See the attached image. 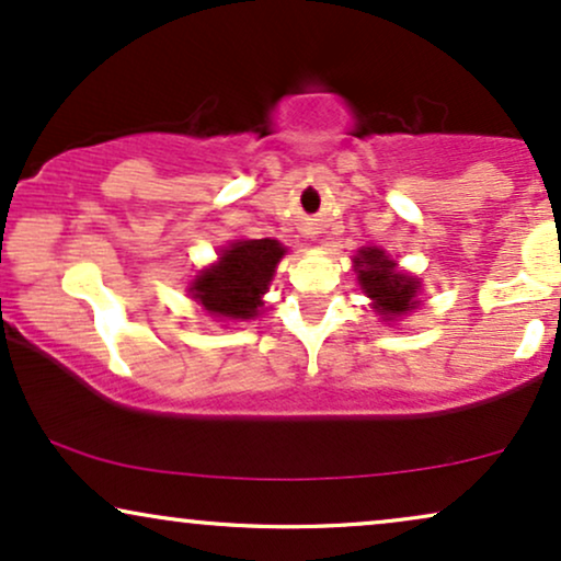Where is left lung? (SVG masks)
<instances>
[{
    "label": "left lung",
    "mask_w": 561,
    "mask_h": 561,
    "mask_svg": "<svg viewBox=\"0 0 561 561\" xmlns=\"http://www.w3.org/2000/svg\"><path fill=\"white\" fill-rule=\"evenodd\" d=\"M354 266H357L359 285H363L367 297H373L380 316H403L416 305V287H420V282L396 272L393 261L378 251V248L359 251V256L354 259Z\"/></svg>",
    "instance_id": "8db88e82"
}]
</instances>
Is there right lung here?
Returning <instances> with one entry per match:
<instances>
[{"instance_id": "1", "label": "right lung", "mask_w": 561, "mask_h": 561, "mask_svg": "<svg viewBox=\"0 0 561 561\" xmlns=\"http://www.w3.org/2000/svg\"><path fill=\"white\" fill-rule=\"evenodd\" d=\"M285 256V248L276 240H238L211 268L196 276L194 300L209 313L225 318H251L259 313L261 295L272 282L276 261Z\"/></svg>"}]
</instances>
